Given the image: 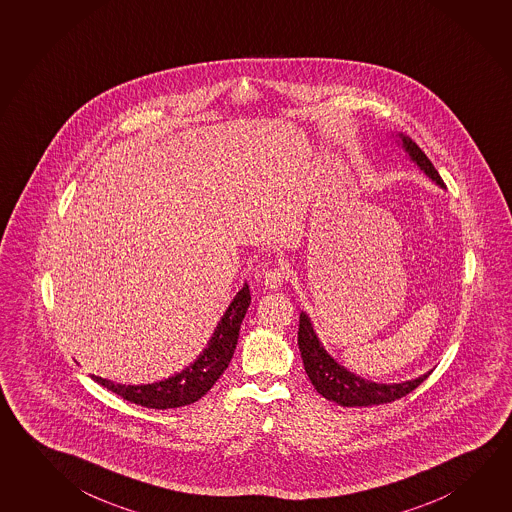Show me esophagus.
Masks as SVG:
<instances>
[{
    "label": "esophagus",
    "instance_id": "1",
    "mask_svg": "<svg viewBox=\"0 0 512 512\" xmlns=\"http://www.w3.org/2000/svg\"><path fill=\"white\" fill-rule=\"evenodd\" d=\"M283 281H285V274L279 269H270L265 278H263V285L269 290H278L283 287Z\"/></svg>",
    "mask_w": 512,
    "mask_h": 512
}]
</instances>
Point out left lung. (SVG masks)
<instances>
[{
  "instance_id": "obj_1",
  "label": "left lung",
  "mask_w": 512,
  "mask_h": 512,
  "mask_svg": "<svg viewBox=\"0 0 512 512\" xmlns=\"http://www.w3.org/2000/svg\"><path fill=\"white\" fill-rule=\"evenodd\" d=\"M395 137L399 139L397 142L406 151L409 160L415 162L420 171L426 173V177L431 178L437 186L444 189L446 186L435 166L431 164V160L426 157V153L409 139L408 135L397 133ZM298 344L305 372L317 393H321L326 400H332L344 408L379 406V404H388L400 397H406L409 391L415 390L419 384L426 381L431 373H424L411 381L391 382V384L368 381L361 375L346 370L326 352L307 312L299 314Z\"/></svg>"
}]
</instances>
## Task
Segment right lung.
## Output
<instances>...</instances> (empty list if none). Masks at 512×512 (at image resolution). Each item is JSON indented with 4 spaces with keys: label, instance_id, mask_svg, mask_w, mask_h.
<instances>
[{
    "label": "right lung",
    "instance_id": "right-lung-1",
    "mask_svg": "<svg viewBox=\"0 0 512 512\" xmlns=\"http://www.w3.org/2000/svg\"><path fill=\"white\" fill-rule=\"evenodd\" d=\"M249 305H251V290L245 281L242 289L236 292L231 305L225 310L222 319L218 321L202 354L198 355L195 361L186 366L182 372L175 373L164 381L131 386V384H121V382L108 381L103 377L92 375L93 381L121 395L122 399L130 400L133 404H139L144 408L169 409L193 404L213 388L214 382L220 379V375L231 363L236 344H238L240 326Z\"/></svg>",
    "mask_w": 512,
    "mask_h": 512
}]
</instances>
